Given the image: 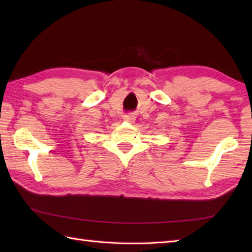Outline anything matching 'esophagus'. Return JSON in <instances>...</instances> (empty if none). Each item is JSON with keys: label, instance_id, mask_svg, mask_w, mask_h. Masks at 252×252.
Segmentation results:
<instances>
[{"label": "esophagus", "instance_id": "obj_1", "mask_svg": "<svg viewBox=\"0 0 252 252\" xmlns=\"http://www.w3.org/2000/svg\"><path fill=\"white\" fill-rule=\"evenodd\" d=\"M123 120L129 122V123H133L135 121V117L133 115H126V116L123 117Z\"/></svg>", "mask_w": 252, "mask_h": 252}]
</instances>
